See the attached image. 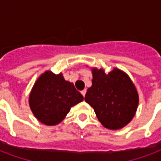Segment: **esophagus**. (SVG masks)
<instances>
[{
    "label": "esophagus",
    "mask_w": 161,
    "mask_h": 161,
    "mask_svg": "<svg viewBox=\"0 0 161 161\" xmlns=\"http://www.w3.org/2000/svg\"><path fill=\"white\" fill-rule=\"evenodd\" d=\"M86 92H87V90H86V89H83V90H82V91H81V93H82V94H83V97H85Z\"/></svg>",
    "instance_id": "obj_1"
}]
</instances>
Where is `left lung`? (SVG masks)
<instances>
[{
  "label": "left lung",
  "mask_w": 161,
  "mask_h": 161,
  "mask_svg": "<svg viewBox=\"0 0 161 161\" xmlns=\"http://www.w3.org/2000/svg\"><path fill=\"white\" fill-rule=\"evenodd\" d=\"M92 86L85 100L94 109L103 127L122 129L132 120L139 105V94L132 80L124 71L114 68L108 73L92 68Z\"/></svg>",
  "instance_id": "8db88e82"
}]
</instances>
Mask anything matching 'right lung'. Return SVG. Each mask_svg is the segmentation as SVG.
<instances>
[{
    "mask_svg": "<svg viewBox=\"0 0 161 161\" xmlns=\"http://www.w3.org/2000/svg\"><path fill=\"white\" fill-rule=\"evenodd\" d=\"M83 100V96L73 83L66 81L62 73L46 71L34 83L29 95V106L42 124L58 125L71 108Z\"/></svg>",
    "mask_w": 161,
    "mask_h": 161,
    "instance_id": "1",
    "label": "right lung"
}]
</instances>
